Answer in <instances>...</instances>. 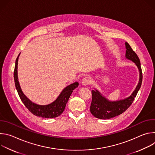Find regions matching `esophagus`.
Here are the masks:
<instances>
[{
  "label": "esophagus",
  "mask_w": 155,
  "mask_h": 155,
  "mask_svg": "<svg viewBox=\"0 0 155 155\" xmlns=\"http://www.w3.org/2000/svg\"><path fill=\"white\" fill-rule=\"evenodd\" d=\"M91 83V78L90 77H85L81 81V84L83 86H86L87 84H90Z\"/></svg>",
  "instance_id": "obj_1"
}]
</instances>
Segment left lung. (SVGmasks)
Instances as JSON below:
<instances>
[{
    "instance_id": "1",
    "label": "left lung",
    "mask_w": 155,
    "mask_h": 155,
    "mask_svg": "<svg viewBox=\"0 0 155 155\" xmlns=\"http://www.w3.org/2000/svg\"><path fill=\"white\" fill-rule=\"evenodd\" d=\"M126 58L135 63L139 71V80L135 90L131 95L124 99L115 101H109L97 90H92V102L90 106V112L97 118L107 120L118 116L129 108L136 97L142 81V72L140 59L136 53L132 50L129 43L125 42Z\"/></svg>"
}]
</instances>
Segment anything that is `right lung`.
I'll return each mask as SVG.
<instances>
[{
	"label": "right lung",
	"instance_id": "right-lung-1",
	"mask_svg": "<svg viewBox=\"0 0 155 155\" xmlns=\"http://www.w3.org/2000/svg\"><path fill=\"white\" fill-rule=\"evenodd\" d=\"M20 55L19 54L15 62V67L14 71V80L15 83L16 89L18 91L19 96L23 102L26 108L29 111L37 117L45 118H53L59 116L64 112L65 105L68 100L76 87L78 86V83L75 82L70 85L66 86L61 91L57 99L50 104L41 105L32 102L29 100L22 91L18 78V62Z\"/></svg>",
	"mask_w": 155,
	"mask_h": 155
}]
</instances>
